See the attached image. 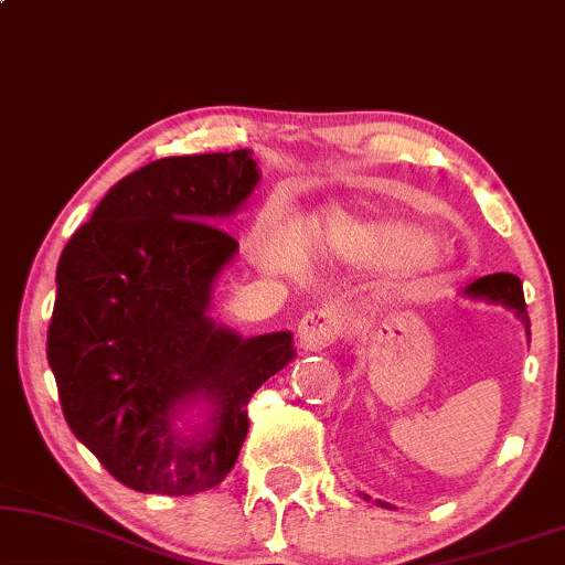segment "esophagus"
I'll list each match as a JSON object with an SVG mask.
<instances>
[{"mask_svg": "<svg viewBox=\"0 0 565 565\" xmlns=\"http://www.w3.org/2000/svg\"><path fill=\"white\" fill-rule=\"evenodd\" d=\"M341 333V315L333 307H320V310L307 312L297 328L299 349L322 351L335 341Z\"/></svg>", "mask_w": 565, "mask_h": 565, "instance_id": "obj_1", "label": "esophagus"}]
</instances>
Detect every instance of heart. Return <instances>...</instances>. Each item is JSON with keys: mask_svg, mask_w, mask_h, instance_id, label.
<instances>
[{"mask_svg": "<svg viewBox=\"0 0 565 565\" xmlns=\"http://www.w3.org/2000/svg\"><path fill=\"white\" fill-rule=\"evenodd\" d=\"M310 243L335 258L377 266L393 263L401 281L420 278L441 266V253L434 239L420 235L408 222L401 220H356V216H330L310 232ZM258 260L274 270H297L299 255L287 232H276L260 245Z\"/></svg>", "mask_w": 565, "mask_h": 565, "instance_id": "1", "label": "heart"}]
</instances>
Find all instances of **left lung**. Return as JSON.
<instances>
[{
  "label": "left lung",
  "instance_id": "left-lung-1",
  "mask_svg": "<svg viewBox=\"0 0 565 565\" xmlns=\"http://www.w3.org/2000/svg\"><path fill=\"white\" fill-rule=\"evenodd\" d=\"M465 295L476 297V299H486V302H495V305L509 307V310H514L516 318H522L524 330H527V335H530L527 305H524V291H522V281H519V276H514V274H491V276L476 278V281H472L470 287L465 289ZM361 495L370 501V495H366V493H361ZM377 503H380V507H385V509H393L387 501H377Z\"/></svg>",
  "mask_w": 565,
  "mask_h": 565
}]
</instances>
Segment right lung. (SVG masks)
Returning a JSON list of instances; mask_svg holds the SVG:
<instances>
[{
	"mask_svg": "<svg viewBox=\"0 0 565 565\" xmlns=\"http://www.w3.org/2000/svg\"><path fill=\"white\" fill-rule=\"evenodd\" d=\"M250 149L164 157L105 193L56 268L49 364L74 436L139 493L209 491L235 468L247 403L295 359L289 330L243 338L209 318L237 255L220 227L250 199ZM193 402L210 424L177 426Z\"/></svg>",
	"mask_w": 565,
	"mask_h": 565,
	"instance_id": "obj_1",
	"label": "right lung"
}]
</instances>
